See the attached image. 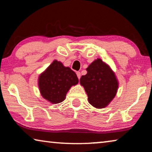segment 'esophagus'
Instances as JSON below:
<instances>
[{
    "label": "esophagus",
    "instance_id": "34e87169",
    "mask_svg": "<svg viewBox=\"0 0 152 152\" xmlns=\"http://www.w3.org/2000/svg\"><path fill=\"white\" fill-rule=\"evenodd\" d=\"M76 75H77V76H78V79L80 78V77H81V73L80 72H76Z\"/></svg>",
    "mask_w": 152,
    "mask_h": 152
}]
</instances>
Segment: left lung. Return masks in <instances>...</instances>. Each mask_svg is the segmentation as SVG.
Segmentation results:
<instances>
[{"label":"left lung","instance_id":"8db88e82","mask_svg":"<svg viewBox=\"0 0 152 152\" xmlns=\"http://www.w3.org/2000/svg\"><path fill=\"white\" fill-rule=\"evenodd\" d=\"M88 72L80 82L92 106L101 109L107 107L117 93L118 82L115 74L101 59L94 61L86 68Z\"/></svg>","mask_w":152,"mask_h":152}]
</instances>
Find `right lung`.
<instances>
[{
	"instance_id": "obj_1",
	"label": "right lung",
	"mask_w": 152,
	"mask_h": 152,
	"mask_svg": "<svg viewBox=\"0 0 152 152\" xmlns=\"http://www.w3.org/2000/svg\"><path fill=\"white\" fill-rule=\"evenodd\" d=\"M78 82L76 73L60 61H53L39 78L42 96L52 103H60L66 98L67 92Z\"/></svg>"
}]
</instances>
